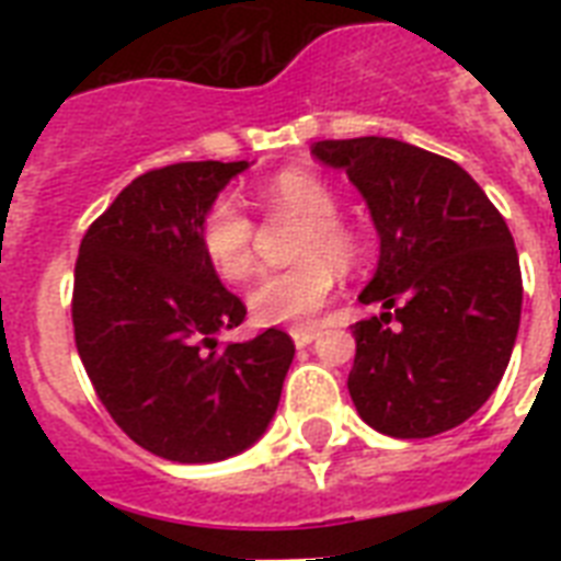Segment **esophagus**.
<instances>
[{"label":"esophagus","instance_id":"1","mask_svg":"<svg viewBox=\"0 0 561 561\" xmlns=\"http://www.w3.org/2000/svg\"><path fill=\"white\" fill-rule=\"evenodd\" d=\"M290 337H294V343L302 350V346H308V343L317 337V325H294V329H290Z\"/></svg>","mask_w":561,"mask_h":561}]
</instances>
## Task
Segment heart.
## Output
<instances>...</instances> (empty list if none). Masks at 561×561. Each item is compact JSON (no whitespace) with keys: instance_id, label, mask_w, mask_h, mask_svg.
<instances>
[{"instance_id":"obj_1","label":"heart","mask_w":561,"mask_h":561,"mask_svg":"<svg viewBox=\"0 0 561 561\" xmlns=\"http://www.w3.org/2000/svg\"><path fill=\"white\" fill-rule=\"evenodd\" d=\"M264 211L299 220L302 232L294 247L299 264L264 273L247 294V308L259 325H302L314 320L334 297L337 267L355 262V236L337 220V197L308 171H282L255 188ZM253 220L236 197H218L201 220V247L220 279L241 282L253 271Z\"/></svg>"}]
</instances>
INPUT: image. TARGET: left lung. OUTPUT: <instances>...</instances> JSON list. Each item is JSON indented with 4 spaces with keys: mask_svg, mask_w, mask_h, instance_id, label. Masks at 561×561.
<instances>
[{
    "mask_svg": "<svg viewBox=\"0 0 561 561\" xmlns=\"http://www.w3.org/2000/svg\"><path fill=\"white\" fill-rule=\"evenodd\" d=\"M311 153L346 171L381 238L358 299L383 311L352 325L350 396L360 419L396 439L462 425L504 378L522 323L506 220L457 162L416 145L360 136L314 142Z\"/></svg>",
    "mask_w": 561,
    "mask_h": 561,
    "instance_id": "1",
    "label": "left lung"
}]
</instances>
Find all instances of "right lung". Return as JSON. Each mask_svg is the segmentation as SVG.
<instances>
[{"label":"right lung","instance_id":"obj_1","mask_svg":"<svg viewBox=\"0 0 561 561\" xmlns=\"http://www.w3.org/2000/svg\"><path fill=\"white\" fill-rule=\"evenodd\" d=\"M250 162H178L136 178L81 241L75 346L122 431L174 462L247 451L279 408L294 341L267 329L218 350L244 320L201 247V220Z\"/></svg>","mask_w":561,"mask_h":561}]
</instances>
